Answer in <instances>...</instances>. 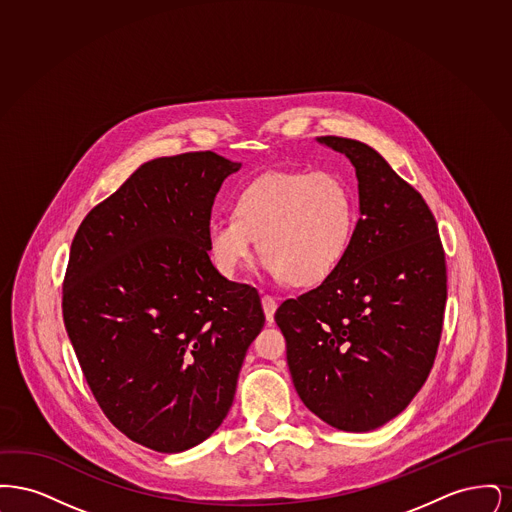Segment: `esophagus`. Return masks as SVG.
<instances>
[{
  "mask_svg": "<svg viewBox=\"0 0 512 512\" xmlns=\"http://www.w3.org/2000/svg\"><path fill=\"white\" fill-rule=\"evenodd\" d=\"M263 311H265V317L267 322H274V313H276V307H278V301L272 297V295H263Z\"/></svg>",
  "mask_w": 512,
  "mask_h": 512,
  "instance_id": "obj_1",
  "label": "esophagus"
}]
</instances>
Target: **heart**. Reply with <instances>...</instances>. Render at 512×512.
<instances>
[{
    "label": "heart",
    "instance_id": "heart-1",
    "mask_svg": "<svg viewBox=\"0 0 512 512\" xmlns=\"http://www.w3.org/2000/svg\"><path fill=\"white\" fill-rule=\"evenodd\" d=\"M232 215L207 226L220 274L234 276L259 249L265 268L293 286H315L340 267L355 230V195L334 171H278L247 184Z\"/></svg>",
    "mask_w": 512,
    "mask_h": 512
}]
</instances>
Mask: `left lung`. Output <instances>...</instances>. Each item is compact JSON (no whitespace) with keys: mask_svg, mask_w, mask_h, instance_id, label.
<instances>
[{"mask_svg":"<svg viewBox=\"0 0 512 512\" xmlns=\"http://www.w3.org/2000/svg\"><path fill=\"white\" fill-rule=\"evenodd\" d=\"M318 142L353 163L361 219L340 267L274 320L305 407L343 432H368L401 413L432 370L445 251L424 197L378 151L340 136Z\"/></svg>","mask_w":512,"mask_h":512,"instance_id":"left-lung-1","label":"left lung"}]
</instances>
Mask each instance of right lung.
Wrapping results in <instances>:
<instances>
[{"label": "right lung", "mask_w": 512, "mask_h": 512, "mask_svg": "<svg viewBox=\"0 0 512 512\" xmlns=\"http://www.w3.org/2000/svg\"><path fill=\"white\" fill-rule=\"evenodd\" d=\"M242 163L192 151L144 163L76 230L63 320L103 414L126 438L180 453L232 407L265 313L213 267L207 226Z\"/></svg>", "instance_id": "obj_1"}]
</instances>
